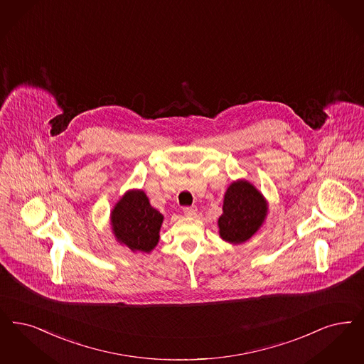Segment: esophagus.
I'll return each instance as SVG.
<instances>
[{
	"mask_svg": "<svg viewBox=\"0 0 364 364\" xmlns=\"http://www.w3.org/2000/svg\"><path fill=\"white\" fill-rule=\"evenodd\" d=\"M183 211H184V214H186L187 217H195L198 208H196V205H191V207H184Z\"/></svg>",
	"mask_w": 364,
	"mask_h": 364,
	"instance_id": "34e87169",
	"label": "esophagus"
}]
</instances>
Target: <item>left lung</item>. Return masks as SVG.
Masks as SVG:
<instances>
[{"instance_id":"1","label":"left lung","mask_w":364,"mask_h":364,"mask_svg":"<svg viewBox=\"0 0 364 364\" xmlns=\"http://www.w3.org/2000/svg\"><path fill=\"white\" fill-rule=\"evenodd\" d=\"M218 219L219 235L230 244H242L262 228L268 205L262 192L247 180L229 186Z\"/></svg>"}]
</instances>
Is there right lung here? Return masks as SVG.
Instances as JSON below:
<instances>
[{"label":"right lung","instance_id":"obj_1","mask_svg":"<svg viewBox=\"0 0 364 364\" xmlns=\"http://www.w3.org/2000/svg\"><path fill=\"white\" fill-rule=\"evenodd\" d=\"M164 217L150 205L141 189L127 191L111 211V226L117 241L132 252H151L159 244Z\"/></svg>","mask_w":364,"mask_h":364}]
</instances>
